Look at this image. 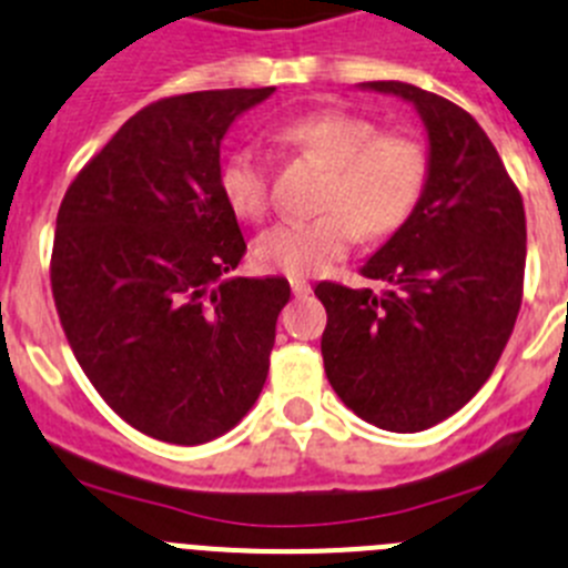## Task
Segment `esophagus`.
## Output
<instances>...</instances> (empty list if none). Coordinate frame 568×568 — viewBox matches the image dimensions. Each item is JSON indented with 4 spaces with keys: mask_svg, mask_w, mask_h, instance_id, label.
Returning a JSON list of instances; mask_svg holds the SVG:
<instances>
[{
    "mask_svg": "<svg viewBox=\"0 0 568 568\" xmlns=\"http://www.w3.org/2000/svg\"><path fill=\"white\" fill-rule=\"evenodd\" d=\"M291 291H294V296H308L311 294V283H305V280H291Z\"/></svg>",
    "mask_w": 568,
    "mask_h": 568,
    "instance_id": "esophagus-1",
    "label": "esophagus"
}]
</instances>
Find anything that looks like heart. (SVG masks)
<instances>
[{
	"label": "heart",
	"mask_w": 568,
	"mask_h": 568,
	"mask_svg": "<svg viewBox=\"0 0 568 568\" xmlns=\"http://www.w3.org/2000/svg\"><path fill=\"white\" fill-rule=\"evenodd\" d=\"M274 141L285 155L328 166L316 217L285 221L254 243L263 272L314 277L345 257L362 232L390 237L413 217L430 183V152L410 132L379 130L351 110H316L283 121ZM217 186L237 217L260 221L272 203V161L254 146L223 158Z\"/></svg>",
	"instance_id": "heart-1"
}]
</instances>
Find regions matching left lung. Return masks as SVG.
Instances as JSON below:
<instances>
[{
    "label": "left lung",
    "instance_id": "obj_1",
    "mask_svg": "<svg viewBox=\"0 0 568 568\" xmlns=\"http://www.w3.org/2000/svg\"><path fill=\"white\" fill-rule=\"evenodd\" d=\"M413 101L430 138V183L410 221L359 272L387 288L320 283L322 362L351 410L418 433L462 410L493 376L524 300L520 192L478 121L405 81H367Z\"/></svg>",
    "mask_w": 568,
    "mask_h": 568
}]
</instances>
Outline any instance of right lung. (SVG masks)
Instances as JSON below:
<instances>
[{
  "instance_id": "1",
  "label": "right lung",
  "mask_w": 568,
  "mask_h": 568,
  "mask_svg": "<svg viewBox=\"0 0 568 568\" xmlns=\"http://www.w3.org/2000/svg\"><path fill=\"white\" fill-rule=\"evenodd\" d=\"M274 93L203 90L138 110L64 192L50 285L70 347L130 427L203 444L252 410L288 280H226L246 240L217 186L232 121Z\"/></svg>"
}]
</instances>
